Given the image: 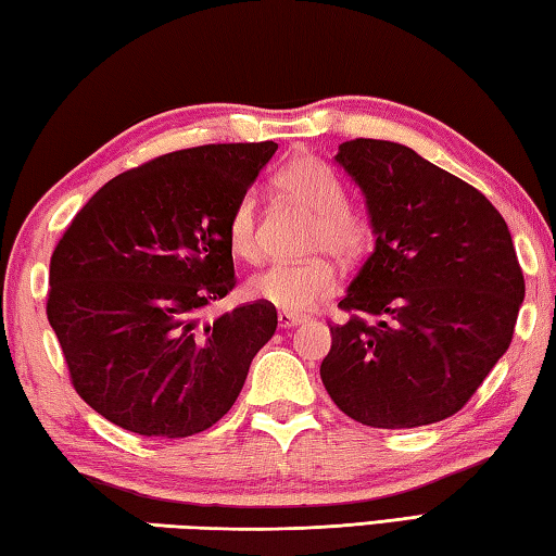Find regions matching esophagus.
Here are the masks:
<instances>
[{
    "mask_svg": "<svg viewBox=\"0 0 556 556\" xmlns=\"http://www.w3.org/2000/svg\"><path fill=\"white\" fill-rule=\"evenodd\" d=\"M305 317L303 315H293V313H278V327L288 329V327H298L303 325Z\"/></svg>",
    "mask_w": 556,
    "mask_h": 556,
    "instance_id": "obj_1",
    "label": "esophagus"
}]
</instances>
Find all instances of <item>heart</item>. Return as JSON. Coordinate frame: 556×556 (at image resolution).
<instances>
[{
    "label": "heart",
    "instance_id": "heart-1",
    "mask_svg": "<svg viewBox=\"0 0 556 556\" xmlns=\"http://www.w3.org/2000/svg\"><path fill=\"white\" fill-rule=\"evenodd\" d=\"M276 185L288 200L315 212L307 229V251L332 253L344 263L364 256L374 239V219L362 204L346 200V185L332 165L313 153H303L278 170ZM227 241L233 256L241 261L261 256L258 200L251 190L233 202L227 219ZM337 288V268L327 258L315 256L298 263H273L249 278L247 295L283 313H305L332 298Z\"/></svg>",
    "mask_w": 556,
    "mask_h": 556
}]
</instances>
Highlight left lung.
Instances as JSON below:
<instances>
[{"instance_id":"8db88e82","label":"left lung","mask_w":556,"mask_h":556,"mask_svg":"<svg viewBox=\"0 0 556 556\" xmlns=\"http://www.w3.org/2000/svg\"><path fill=\"white\" fill-rule=\"evenodd\" d=\"M337 163L366 194L376 249L339 300L352 317L329 325L319 376L362 425L446 420L513 342L525 278L508 224L483 192L403 143L346 141Z\"/></svg>"}]
</instances>
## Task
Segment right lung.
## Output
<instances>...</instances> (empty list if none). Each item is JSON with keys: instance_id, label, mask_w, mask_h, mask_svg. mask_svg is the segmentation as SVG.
Instances as JSON below:
<instances>
[{"instance_id": "obj_1", "label": "right lung", "mask_w": 556, "mask_h": 556, "mask_svg": "<svg viewBox=\"0 0 556 556\" xmlns=\"http://www.w3.org/2000/svg\"><path fill=\"white\" fill-rule=\"evenodd\" d=\"M278 143H207L116 175L67 224L46 315L77 395L122 430L178 440L237 401L278 327L247 303L202 323L237 286L227 219Z\"/></svg>"}]
</instances>
